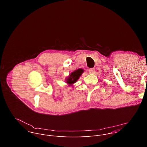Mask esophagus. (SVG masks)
Returning <instances> with one entry per match:
<instances>
[{
	"instance_id": "34e87169",
	"label": "esophagus",
	"mask_w": 147,
	"mask_h": 147,
	"mask_svg": "<svg viewBox=\"0 0 147 147\" xmlns=\"http://www.w3.org/2000/svg\"><path fill=\"white\" fill-rule=\"evenodd\" d=\"M88 71L90 73H93L95 71V69L94 68H91V69H88Z\"/></svg>"
}]
</instances>
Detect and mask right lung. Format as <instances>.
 Returning <instances> with one entry per match:
<instances>
[{
  "label": "right lung",
  "mask_w": 147,
  "mask_h": 147,
  "mask_svg": "<svg viewBox=\"0 0 147 147\" xmlns=\"http://www.w3.org/2000/svg\"><path fill=\"white\" fill-rule=\"evenodd\" d=\"M82 72H83V70L79 69L74 71V72L71 73L67 78V80H66L67 83L71 85L72 84L76 82L78 80L80 76L82 74Z\"/></svg>",
  "instance_id": "1"
}]
</instances>
